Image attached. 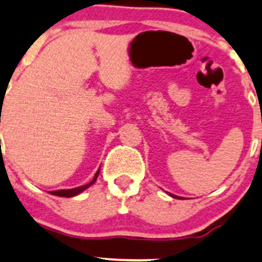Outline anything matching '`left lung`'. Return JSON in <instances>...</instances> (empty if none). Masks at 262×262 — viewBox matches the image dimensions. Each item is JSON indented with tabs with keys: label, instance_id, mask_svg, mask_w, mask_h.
I'll return each mask as SVG.
<instances>
[{
	"label": "left lung",
	"instance_id": "left-lung-1",
	"mask_svg": "<svg viewBox=\"0 0 262 262\" xmlns=\"http://www.w3.org/2000/svg\"><path fill=\"white\" fill-rule=\"evenodd\" d=\"M170 195V193H169ZM170 196H173V198H177V199H181V198H178V196H176V195H170Z\"/></svg>",
	"mask_w": 262,
	"mask_h": 262
}]
</instances>
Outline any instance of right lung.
<instances>
[{
	"label": "right lung",
	"instance_id": "add662e5",
	"mask_svg": "<svg viewBox=\"0 0 262 262\" xmlns=\"http://www.w3.org/2000/svg\"><path fill=\"white\" fill-rule=\"evenodd\" d=\"M98 176H99V169H98L97 173H95L94 178H93V180L90 181L89 183H86V185L80 186V187H76V188H70V190L52 191L51 193H52V195H56V196H62V198H72V196H76V195H79V193H81L84 190H86L88 187H90L92 185H94V182L97 181Z\"/></svg>",
	"mask_w": 262,
	"mask_h": 262
}]
</instances>
